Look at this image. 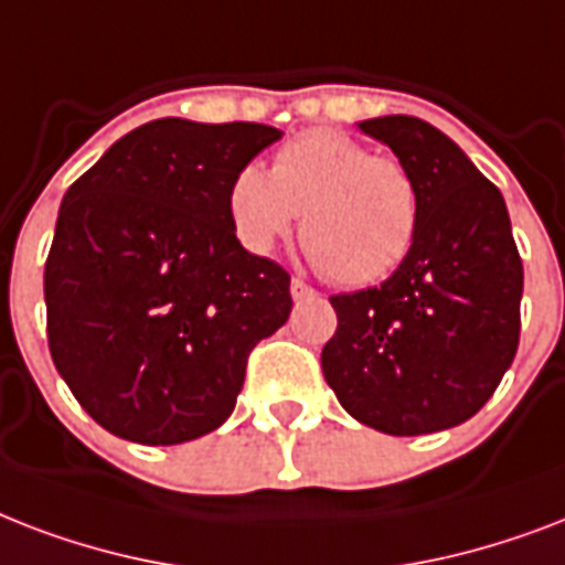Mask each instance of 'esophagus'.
Instances as JSON below:
<instances>
[{
  "label": "esophagus",
  "instance_id": "1",
  "mask_svg": "<svg viewBox=\"0 0 565 565\" xmlns=\"http://www.w3.org/2000/svg\"><path fill=\"white\" fill-rule=\"evenodd\" d=\"M318 295V291H315L312 286H309V282H303V279H291V297H295V300H309V297H315Z\"/></svg>",
  "mask_w": 565,
  "mask_h": 565
}]
</instances>
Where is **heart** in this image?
I'll return each mask as SVG.
<instances>
[{"label":"heart","instance_id":"heart-1","mask_svg":"<svg viewBox=\"0 0 565 565\" xmlns=\"http://www.w3.org/2000/svg\"><path fill=\"white\" fill-rule=\"evenodd\" d=\"M235 238L268 253L300 212V238L323 274L371 286L401 268L422 223L413 170L339 129H309L282 143L270 173L247 164L230 182Z\"/></svg>","mask_w":565,"mask_h":565}]
</instances>
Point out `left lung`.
Masks as SVG:
<instances>
[{
	"mask_svg": "<svg viewBox=\"0 0 565 565\" xmlns=\"http://www.w3.org/2000/svg\"><path fill=\"white\" fill-rule=\"evenodd\" d=\"M360 129L413 170L422 223L386 282L330 297L339 327L321 351L323 377L374 430H448L495 395L519 348L524 270L510 214L436 126L388 115Z\"/></svg>",
	"mask_w": 565,
	"mask_h": 565,
	"instance_id": "1",
	"label": "left lung"
}]
</instances>
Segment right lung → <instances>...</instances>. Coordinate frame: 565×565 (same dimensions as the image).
Instances as JSON below:
<instances>
[{"instance_id": "add662e5", "label": "right lung", "mask_w": 565, "mask_h": 565, "mask_svg": "<svg viewBox=\"0 0 565 565\" xmlns=\"http://www.w3.org/2000/svg\"><path fill=\"white\" fill-rule=\"evenodd\" d=\"M282 132L161 117L67 188L43 297L55 369L120 439L179 445L235 409L247 356L288 321L291 277L235 238L230 182Z\"/></svg>"}]
</instances>
